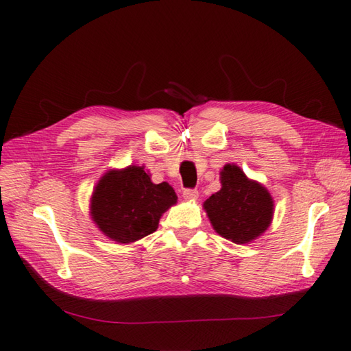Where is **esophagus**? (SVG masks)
<instances>
[{"label":"esophagus","instance_id":"34e87169","mask_svg":"<svg viewBox=\"0 0 351 351\" xmlns=\"http://www.w3.org/2000/svg\"><path fill=\"white\" fill-rule=\"evenodd\" d=\"M182 197L185 200H197L199 191L197 190H193V189H187V190L182 191Z\"/></svg>","mask_w":351,"mask_h":351}]
</instances>
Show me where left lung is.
Returning a JSON list of instances; mask_svg holds the SVG:
<instances>
[{
  "label": "left lung",
  "instance_id": "1",
  "mask_svg": "<svg viewBox=\"0 0 351 351\" xmlns=\"http://www.w3.org/2000/svg\"><path fill=\"white\" fill-rule=\"evenodd\" d=\"M221 189L204 202L215 232L237 244L250 243L270 226L273 197L259 182L249 180L235 164L220 171Z\"/></svg>",
  "mask_w": 351,
  "mask_h": 351
}]
</instances>
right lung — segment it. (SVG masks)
<instances>
[{
	"mask_svg": "<svg viewBox=\"0 0 351 351\" xmlns=\"http://www.w3.org/2000/svg\"><path fill=\"white\" fill-rule=\"evenodd\" d=\"M178 196L167 182L154 184L145 166L108 170L96 184L90 215L101 232L128 244L152 234Z\"/></svg>",
	"mask_w": 351,
	"mask_h": 351,
	"instance_id": "right-lung-1",
	"label": "right lung"
}]
</instances>
